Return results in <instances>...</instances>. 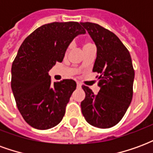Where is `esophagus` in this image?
<instances>
[{
	"label": "esophagus",
	"mask_w": 153,
	"mask_h": 153,
	"mask_svg": "<svg viewBox=\"0 0 153 153\" xmlns=\"http://www.w3.org/2000/svg\"><path fill=\"white\" fill-rule=\"evenodd\" d=\"M81 87H82L81 83H79V82H77V88H81Z\"/></svg>",
	"instance_id": "esophagus-1"
}]
</instances>
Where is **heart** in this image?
<instances>
[{"mask_svg":"<svg viewBox=\"0 0 153 153\" xmlns=\"http://www.w3.org/2000/svg\"><path fill=\"white\" fill-rule=\"evenodd\" d=\"M91 46H93V44L89 42V41H85L84 42V43H83V48H86V47H91ZM69 51V48L67 49V51Z\"/></svg>","mask_w":153,"mask_h":153,"instance_id":"1","label":"heart"}]
</instances>
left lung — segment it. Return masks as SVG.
<instances>
[{
    "label": "left lung",
    "instance_id": "left-lung-1",
    "mask_svg": "<svg viewBox=\"0 0 153 153\" xmlns=\"http://www.w3.org/2000/svg\"><path fill=\"white\" fill-rule=\"evenodd\" d=\"M97 46L93 72L101 88L94 94L88 87L82 86L85 98L81 109L88 123L102 128H111L120 121L133 97L134 70L128 49L120 38L102 26L80 23Z\"/></svg>",
    "mask_w": 153,
    "mask_h": 153
}]
</instances>
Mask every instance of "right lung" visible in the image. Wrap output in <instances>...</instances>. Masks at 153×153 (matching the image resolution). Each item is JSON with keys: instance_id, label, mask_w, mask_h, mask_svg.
Wrapping results in <instances>:
<instances>
[{"instance_id": "right-lung-1", "label": "right lung", "mask_w": 153, "mask_h": 153, "mask_svg": "<svg viewBox=\"0 0 153 153\" xmlns=\"http://www.w3.org/2000/svg\"><path fill=\"white\" fill-rule=\"evenodd\" d=\"M86 31L78 22L42 25L25 38L11 68V88L18 110L28 125L38 129L57 125L76 83L63 79L51 84L48 71L61 62L67 47Z\"/></svg>"}]
</instances>
